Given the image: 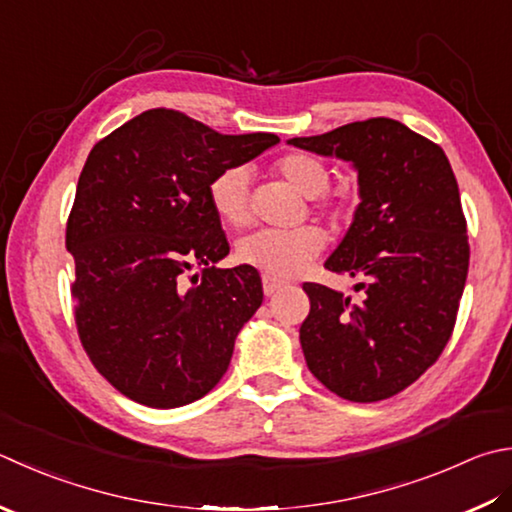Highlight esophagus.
Here are the masks:
<instances>
[{"label": "esophagus", "mask_w": 512, "mask_h": 512, "mask_svg": "<svg viewBox=\"0 0 512 512\" xmlns=\"http://www.w3.org/2000/svg\"><path fill=\"white\" fill-rule=\"evenodd\" d=\"M283 285H285L283 281H276V278H272V276H263V292H265V296L276 294Z\"/></svg>", "instance_id": "obj_1"}]
</instances>
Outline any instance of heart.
I'll list each match as a JSON object with an SVG mask.
<instances>
[{"label":"heart","mask_w":512,"mask_h":512,"mask_svg":"<svg viewBox=\"0 0 512 512\" xmlns=\"http://www.w3.org/2000/svg\"><path fill=\"white\" fill-rule=\"evenodd\" d=\"M274 171L287 180L303 196L312 198L316 209L339 216L345 211V200L327 191L330 167L323 158L310 151H289L274 160ZM209 205L218 220L227 227L240 229L252 220L249 209V171L247 167H227L209 182ZM327 236L323 227L303 225L296 229H260L245 236L236 247L238 260L252 265L272 278H289L323 252Z\"/></svg>","instance_id":"1"}]
</instances>
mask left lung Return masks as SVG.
I'll return each instance as SVG.
<instances>
[{
  "label": "left lung",
  "mask_w": 512,
  "mask_h": 512,
  "mask_svg": "<svg viewBox=\"0 0 512 512\" xmlns=\"http://www.w3.org/2000/svg\"><path fill=\"white\" fill-rule=\"evenodd\" d=\"M289 144L354 162L361 187L354 223L325 263L361 278V296L303 283L307 368L341 399H390L437 363L455 330L470 263L457 178L439 144L390 118Z\"/></svg>",
  "instance_id": "8db88e82"
}]
</instances>
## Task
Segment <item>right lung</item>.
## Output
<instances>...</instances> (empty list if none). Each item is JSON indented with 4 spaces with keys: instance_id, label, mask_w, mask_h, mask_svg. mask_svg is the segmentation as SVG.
Here are the masks:
<instances>
[{
    "instance_id": "obj_1",
    "label": "right lung",
    "mask_w": 512,
    "mask_h": 512,
    "mask_svg": "<svg viewBox=\"0 0 512 512\" xmlns=\"http://www.w3.org/2000/svg\"><path fill=\"white\" fill-rule=\"evenodd\" d=\"M276 142L149 109L91 149L66 220L73 314L86 356L124 397L169 410L223 379L263 283L252 265L214 267L229 243L207 189Z\"/></svg>"
}]
</instances>
